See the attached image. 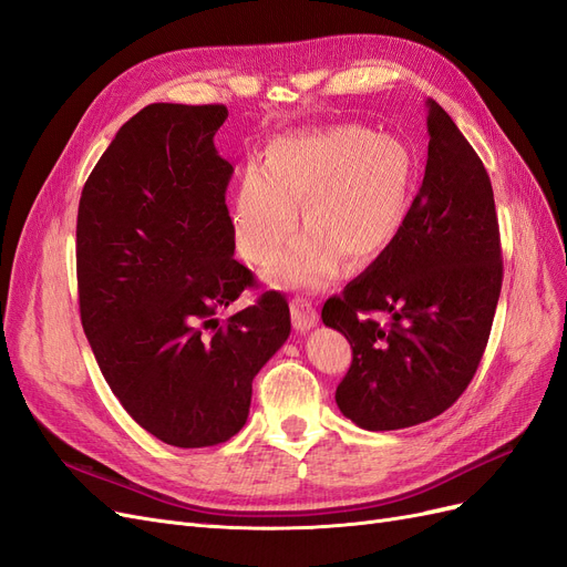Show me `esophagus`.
I'll list each match as a JSON object with an SVG mask.
<instances>
[{"label":"esophagus","instance_id":"esophagus-1","mask_svg":"<svg viewBox=\"0 0 567 567\" xmlns=\"http://www.w3.org/2000/svg\"><path fill=\"white\" fill-rule=\"evenodd\" d=\"M290 315H293V326L298 331H310V329H315L317 321H319L317 307L307 298L290 300Z\"/></svg>","mask_w":567,"mask_h":567}]
</instances>
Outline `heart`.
Returning a JSON list of instances; mask_svg holds the SVG:
<instances>
[{"label":"heart","instance_id":"1","mask_svg":"<svg viewBox=\"0 0 567 567\" xmlns=\"http://www.w3.org/2000/svg\"><path fill=\"white\" fill-rule=\"evenodd\" d=\"M419 184V158L402 136L362 125L288 134L267 148L265 169L248 167L231 200L234 241L248 262H271L288 236L307 227L271 267L281 286H319L346 260L364 267L398 241Z\"/></svg>","mask_w":567,"mask_h":567}]
</instances>
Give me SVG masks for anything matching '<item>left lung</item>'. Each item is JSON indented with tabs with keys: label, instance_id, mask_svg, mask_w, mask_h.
Here are the masks:
<instances>
[{
	"label": "left lung",
	"instance_id": "obj_1",
	"mask_svg": "<svg viewBox=\"0 0 567 567\" xmlns=\"http://www.w3.org/2000/svg\"><path fill=\"white\" fill-rule=\"evenodd\" d=\"M427 134L423 184L400 238L321 310L352 346L336 404L364 431H400L450 409L483 359L502 293L487 169L433 99Z\"/></svg>",
	"mask_w": 567,
	"mask_h": 567
}]
</instances>
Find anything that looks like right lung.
I'll list each match as a JSON object with an SVG mask.
<instances>
[{
	"label": "right lung",
	"mask_w": 567,
	"mask_h": 567,
	"mask_svg": "<svg viewBox=\"0 0 567 567\" xmlns=\"http://www.w3.org/2000/svg\"><path fill=\"white\" fill-rule=\"evenodd\" d=\"M219 104H151L117 130L78 208L80 319L113 394L173 447H213L248 421L252 379L290 333L267 290L219 326L252 271L234 260V167Z\"/></svg>",
	"instance_id": "obj_1"
}]
</instances>
